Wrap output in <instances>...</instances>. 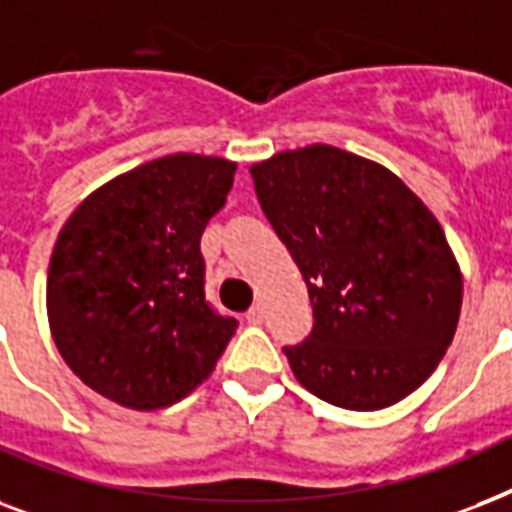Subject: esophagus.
<instances>
[{
	"label": "esophagus",
	"mask_w": 512,
	"mask_h": 512,
	"mask_svg": "<svg viewBox=\"0 0 512 512\" xmlns=\"http://www.w3.org/2000/svg\"><path fill=\"white\" fill-rule=\"evenodd\" d=\"M245 318H248V323H253V326H259V323H264V307H261V304H253Z\"/></svg>",
	"instance_id": "1"
}]
</instances>
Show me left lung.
Segmentation results:
<instances>
[{
    "mask_svg": "<svg viewBox=\"0 0 512 512\" xmlns=\"http://www.w3.org/2000/svg\"><path fill=\"white\" fill-rule=\"evenodd\" d=\"M251 176L315 312L307 342L285 347L301 387L350 411L411 395L462 310V269L433 211L392 170L328 144L272 154Z\"/></svg>",
    "mask_w": 512,
    "mask_h": 512,
    "instance_id": "8db88e82",
    "label": "left lung"
}]
</instances>
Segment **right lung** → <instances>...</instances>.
<instances>
[{"label": "right lung", "instance_id": "obj_1", "mask_svg": "<svg viewBox=\"0 0 512 512\" xmlns=\"http://www.w3.org/2000/svg\"><path fill=\"white\" fill-rule=\"evenodd\" d=\"M237 162L178 152L98 186L63 224L47 269V323L66 366L133 411L200 387L237 320L205 301L200 237Z\"/></svg>", "mask_w": 512, "mask_h": 512}]
</instances>
